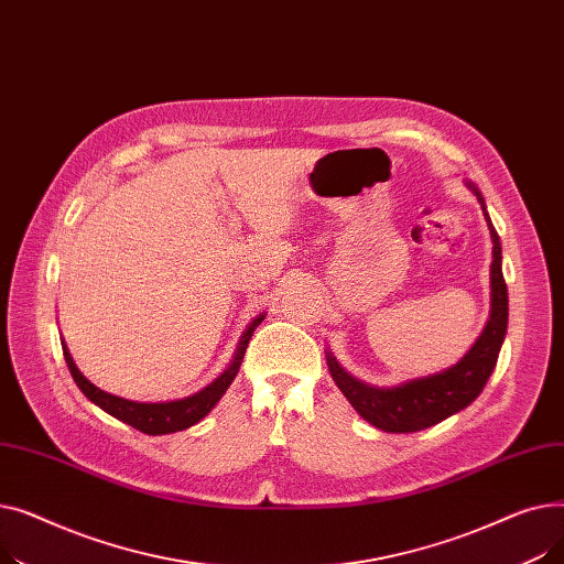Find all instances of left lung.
Returning a JSON list of instances; mask_svg holds the SVG:
<instances>
[{"label": "left lung", "mask_w": 564, "mask_h": 564, "mask_svg": "<svg viewBox=\"0 0 564 564\" xmlns=\"http://www.w3.org/2000/svg\"><path fill=\"white\" fill-rule=\"evenodd\" d=\"M468 189L476 194L485 221L489 226V235L494 242V260H491V311L489 319L485 324L482 334L473 347L464 354V357L453 364L451 368L416 377L398 383V387H372L349 375L334 354L327 349V366L336 381L340 393L349 400V404L357 409L361 419H366L370 425H375L381 432H421L427 430L441 421L451 419L453 413L466 409L473 400H476L487 379L491 377L498 354L506 340L508 332V285L502 279V256H500V240L498 232L491 226V219L487 215V205L480 194V189L466 183Z\"/></svg>", "instance_id": "left-lung-1"}]
</instances>
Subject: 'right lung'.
<instances>
[{"mask_svg":"<svg viewBox=\"0 0 564 564\" xmlns=\"http://www.w3.org/2000/svg\"><path fill=\"white\" fill-rule=\"evenodd\" d=\"M267 313H260L251 319L249 327L245 329L240 343H237V349H235V357L232 361L228 364V368L215 377L207 387H203L200 391L187 395V398H181V400H166V402H134V400H126V398H118V395H111L102 389H98L96 383L88 381L79 368L75 366L70 351L66 347V343H62L64 347V357H66V364H68V370L77 383V389L91 400L94 404H98L102 411H107L109 416L123 421L128 425H132L134 430L143 432V434H153V436H160V434H171V432H183L192 425H196L198 421H203L207 413H210L215 409V404L224 398V393L228 391V387L232 383L235 375L240 372V366H242V359H245V351H247V345L256 332L258 324L264 319Z\"/></svg>","mask_w":564,"mask_h":564,"instance_id":"1","label":"right lung"}]
</instances>
